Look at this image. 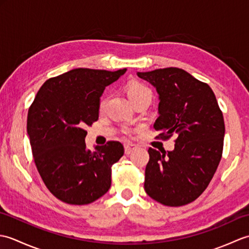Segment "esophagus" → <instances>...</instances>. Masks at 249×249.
I'll list each match as a JSON object with an SVG mask.
<instances>
[{"label": "esophagus", "mask_w": 249, "mask_h": 249, "mask_svg": "<svg viewBox=\"0 0 249 249\" xmlns=\"http://www.w3.org/2000/svg\"><path fill=\"white\" fill-rule=\"evenodd\" d=\"M137 149V146L135 144H125V154L129 155L130 153H133Z\"/></svg>", "instance_id": "1"}]
</instances>
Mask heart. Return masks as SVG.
Wrapping results in <instances>:
<instances>
[{
	"instance_id": "obj_1",
	"label": "heart",
	"mask_w": 249,
	"mask_h": 249,
	"mask_svg": "<svg viewBox=\"0 0 249 249\" xmlns=\"http://www.w3.org/2000/svg\"><path fill=\"white\" fill-rule=\"evenodd\" d=\"M127 94L130 100H133L139 96H143V95H149L152 97V92L149 88H146L144 84L139 83V82H130L127 86ZM106 103H107V99L102 98L99 102V110L103 111L105 109Z\"/></svg>"
}]
</instances>
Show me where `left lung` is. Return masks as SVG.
<instances>
[{"label": "left lung", "mask_w": 249, "mask_h": 249, "mask_svg": "<svg viewBox=\"0 0 249 249\" xmlns=\"http://www.w3.org/2000/svg\"><path fill=\"white\" fill-rule=\"evenodd\" d=\"M160 95L154 128L167 140L177 136L174 150L150 147L144 190L168 206L193 202L209 186L223 155L225 122L209 84L181 68L137 72Z\"/></svg>", "instance_id": "8db88e82"}]
</instances>
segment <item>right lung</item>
I'll return each mask as SVG.
<instances>
[{
    "label": "right lung",
    "mask_w": 249,
    "mask_h": 249,
    "mask_svg": "<svg viewBox=\"0 0 249 249\" xmlns=\"http://www.w3.org/2000/svg\"><path fill=\"white\" fill-rule=\"evenodd\" d=\"M76 68L47 80L29 108L26 130L34 161L50 193L63 202H94L111 186V167L124 154L119 141L87 150L86 126L98 120L105 88L124 75Z\"/></svg>",
    "instance_id": "obj_1"
}]
</instances>
